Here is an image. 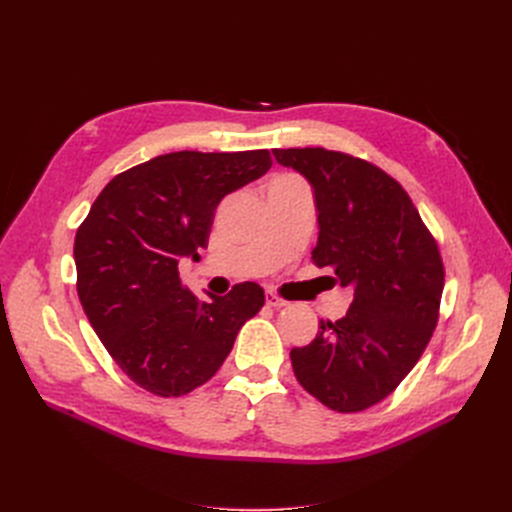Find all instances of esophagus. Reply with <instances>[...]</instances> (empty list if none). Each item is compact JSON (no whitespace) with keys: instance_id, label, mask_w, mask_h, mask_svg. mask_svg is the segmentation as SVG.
<instances>
[{"instance_id":"34e87169","label":"esophagus","mask_w":512,"mask_h":512,"mask_svg":"<svg viewBox=\"0 0 512 512\" xmlns=\"http://www.w3.org/2000/svg\"><path fill=\"white\" fill-rule=\"evenodd\" d=\"M265 301H267L269 307H275V309H280V307H286V305H288V301L282 299V297H277V294H275L273 290H267V292H265Z\"/></svg>"}]
</instances>
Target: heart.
Returning <instances> with one entry per match:
<instances>
[{"label":"heart","instance_id":"1","mask_svg":"<svg viewBox=\"0 0 512 512\" xmlns=\"http://www.w3.org/2000/svg\"><path fill=\"white\" fill-rule=\"evenodd\" d=\"M288 181H299V177L288 175V173H282V175H273V177L269 179V183H267V185H275V183H288Z\"/></svg>","mask_w":512,"mask_h":512}]
</instances>
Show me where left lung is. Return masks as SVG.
I'll use <instances>...</instances> for the list:
<instances>
[{
	"instance_id": "1",
	"label": "left lung",
	"mask_w": 512,
	"mask_h": 512,
	"mask_svg": "<svg viewBox=\"0 0 512 512\" xmlns=\"http://www.w3.org/2000/svg\"><path fill=\"white\" fill-rule=\"evenodd\" d=\"M312 183L316 267L354 288L348 314L290 350L294 376L320 404L361 412L389 397L421 359L440 316L444 265L412 198L382 168L324 147L273 149Z\"/></svg>"
}]
</instances>
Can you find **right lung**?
I'll return each instance as SVG.
<instances>
[{
  "label": "right lung",
  "mask_w": 512,
  "mask_h": 512,
  "mask_svg": "<svg viewBox=\"0 0 512 512\" xmlns=\"http://www.w3.org/2000/svg\"><path fill=\"white\" fill-rule=\"evenodd\" d=\"M271 164L269 149L166 153L108 181L76 230L81 305L108 354L141 389L160 397L198 389L265 305L254 282L198 299L181 284L179 258H198L220 200Z\"/></svg>",
  "instance_id": "right-lung-1"
}]
</instances>
